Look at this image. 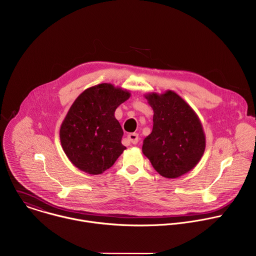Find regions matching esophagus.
Listing matches in <instances>:
<instances>
[{
    "mask_svg": "<svg viewBox=\"0 0 256 256\" xmlns=\"http://www.w3.org/2000/svg\"><path fill=\"white\" fill-rule=\"evenodd\" d=\"M127 138H128L129 141H131L133 144H136V143H138V141H139V136H138L137 133H130V134H128Z\"/></svg>",
    "mask_w": 256,
    "mask_h": 256,
    "instance_id": "esophagus-1",
    "label": "esophagus"
}]
</instances>
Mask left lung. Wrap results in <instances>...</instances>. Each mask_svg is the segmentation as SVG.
I'll return each mask as SVG.
<instances>
[{"mask_svg": "<svg viewBox=\"0 0 256 256\" xmlns=\"http://www.w3.org/2000/svg\"><path fill=\"white\" fill-rule=\"evenodd\" d=\"M153 110L152 132L142 152L164 178H176L192 170L202 158L206 138L194 111L176 92L145 94Z\"/></svg>", "mask_w": 256, "mask_h": 256, "instance_id": "left-lung-1", "label": "left lung"}]
</instances>
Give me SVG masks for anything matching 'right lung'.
<instances>
[{
    "instance_id": "add662e5",
    "label": "right lung",
    "mask_w": 256,
    "mask_h": 256,
    "mask_svg": "<svg viewBox=\"0 0 256 256\" xmlns=\"http://www.w3.org/2000/svg\"><path fill=\"white\" fill-rule=\"evenodd\" d=\"M131 94L111 84L84 90L70 108L60 131V143L74 166L90 174L110 168L126 147L116 109Z\"/></svg>"
}]
</instances>
